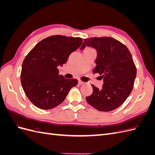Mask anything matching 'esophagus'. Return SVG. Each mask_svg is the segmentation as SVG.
Masks as SVG:
<instances>
[{"instance_id":"1","label":"esophagus","mask_w":155,"mask_h":155,"mask_svg":"<svg viewBox=\"0 0 155 155\" xmlns=\"http://www.w3.org/2000/svg\"><path fill=\"white\" fill-rule=\"evenodd\" d=\"M79 85H83V84H84V83H85V82H83V81H80V80H79Z\"/></svg>"}]
</instances>
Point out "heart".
Here are the masks:
<instances>
[{
	"instance_id": "heart-1",
	"label": "heart",
	"mask_w": 155,
	"mask_h": 155,
	"mask_svg": "<svg viewBox=\"0 0 155 155\" xmlns=\"http://www.w3.org/2000/svg\"><path fill=\"white\" fill-rule=\"evenodd\" d=\"M87 49H90V48H87Z\"/></svg>"
}]
</instances>
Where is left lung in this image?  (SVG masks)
Here are the masks:
<instances>
[{"label": "left lung", "mask_w": 155, "mask_h": 155, "mask_svg": "<svg viewBox=\"0 0 155 155\" xmlns=\"http://www.w3.org/2000/svg\"><path fill=\"white\" fill-rule=\"evenodd\" d=\"M86 46L97 50L93 73L104 79L101 90L91 85L93 92L86 97L87 101L100 111L113 110L124 104L133 90L137 68L132 55L125 45L110 37L85 39L80 49Z\"/></svg>", "instance_id": "left-lung-1"}]
</instances>
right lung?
<instances>
[{
	"instance_id": "add662e5",
	"label": "right lung",
	"mask_w": 155,
	"mask_h": 155,
	"mask_svg": "<svg viewBox=\"0 0 155 155\" xmlns=\"http://www.w3.org/2000/svg\"><path fill=\"white\" fill-rule=\"evenodd\" d=\"M80 37L52 35L39 42L26 56L22 64L21 81L26 96L35 107L48 110L64 100L76 79L59 75L58 67L82 45Z\"/></svg>"
}]
</instances>
